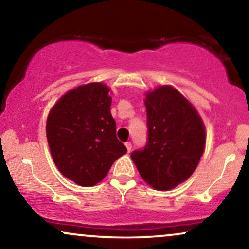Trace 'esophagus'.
Masks as SVG:
<instances>
[{"mask_svg": "<svg viewBox=\"0 0 249 249\" xmlns=\"http://www.w3.org/2000/svg\"><path fill=\"white\" fill-rule=\"evenodd\" d=\"M125 146H126V148H127V152H131V148H132V144H131L130 142H125Z\"/></svg>", "mask_w": 249, "mask_h": 249, "instance_id": "1", "label": "esophagus"}]
</instances>
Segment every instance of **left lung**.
<instances>
[{"instance_id": "8db88e82", "label": "left lung", "mask_w": 249, "mask_h": 249, "mask_svg": "<svg viewBox=\"0 0 249 249\" xmlns=\"http://www.w3.org/2000/svg\"><path fill=\"white\" fill-rule=\"evenodd\" d=\"M145 107L147 142L131 158L150 186L171 190L198 166L206 142L205 125L193 105L170 85L148 92Z\"/></svg>"}]
</instances>
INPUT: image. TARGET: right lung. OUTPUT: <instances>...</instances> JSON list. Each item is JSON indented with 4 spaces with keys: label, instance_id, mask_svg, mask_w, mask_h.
I'll return each instance as SVG.
<instances>
[{
    "label": "right lung",
    "instance_id": "add662e5",
    "mask_svg": "<svg viewBox=\"0 0 249 249\" xmlns=\"http://www.w3.org/2000/svg\"><path fill=\"white\" fill-rule=\"evenodd\" d=\"M108 89L90 83L58 99L47 121L51 156L63 176L81 186H93L127 152L117 139Z\"/></svg>",
    "mask_w": 249,
    "mask_h": 249
}]
</instances>
